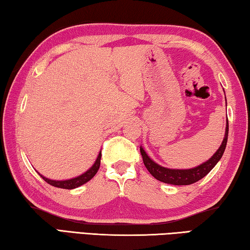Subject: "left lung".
<instances>
[{
    "instance_id": "1",
    "label": "left lung",
    "mask_w": 250,
    "mask_h": 250,
    "mask_svg": "<svg viewBox=\"0 0 250 250\" xmlns=\"http://www.w3.org/2000/svg\"><path fill=\"white\" fill-rule=\"evenodd\" d=\"M228 138V119H226V128H225V135H224L223 142L218 150L215 152L211 158H209L206 162L200 164L198 167L186 168V170H180V168H168L164 167L160 164L155 163L149 155L146 154L142 146H140V152L147 171L151 173V175L155 177L163 183L172 184V185H189L200 181L203 177L206 176L208 173L213 170V167L218 163V161L222 159L224 151L226 149Z\"/></svg>"
}]
</instances>
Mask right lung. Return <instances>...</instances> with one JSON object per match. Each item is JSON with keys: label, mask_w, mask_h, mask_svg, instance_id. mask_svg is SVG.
<instances>
[{"label": "right lung", "mask_w": 250, "mask_h": 250, "mask_svg": "<svg viewBox=\"0 0 250 250\" xmlns=\"http://www.w3.org/2000/svg\"><path fill=\"white\" fill-rule=\"evenodd\" d=\"M100 160H101V151L99 152L98 156H97V160L95 161L94 166H92L89 170L86 171L84 173H83L82 175H79L77 177H73V179L69 180H62V181H56V180H50L45 177L44 175H42L41 173L39 174L41 175L42 179L44 181L47 182L48 184L55 186V188H66V189H73L76 188H79L80 185H83L84 183H87L88 181H90L92 177L96 175V173L98 172L99 167H100Z\"/></svg>", "instance_id": "right-lung-1"}]
</instances>
